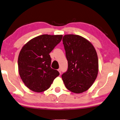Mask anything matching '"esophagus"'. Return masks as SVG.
<instances>
[{
    "mask_svg": "<svg viewBox=\"0 0 120 120\" xmlns=\"http://www.w3.org/2000/svg\"><path fill=\"white\" fill-rule=\"evenodd\" d=\"M58 71L59 72L60 74H61V70L60 68H59V69H58Z\"/></svg>",
    "mask_w": 120,
    "mask_h": 120,
    "instance_id": "1",
    "label": "esophagus"
}]
</instances>
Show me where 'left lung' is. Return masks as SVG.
<instances>
[{"label":"left lung","instance_id":"1","mask_svg":"<svg viewBox=\"0 0 120 120\" xmlns=\"http://www.w3.org/2000/svg\"><path fill=\"white\" fill-rule=\"evenodd\" d=\"M68 68L62 75L66 88L74 93L88 90L97 78L98 60L93 45L82 37L65 35L62 38Z\"/></svg>","mask_w":120,"mask_h":120}]
</instances>
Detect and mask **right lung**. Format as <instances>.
Listing matches in <instances>:
<instances>
[{
  "mask_svg": "<svg viewBox=\"0 0 120 120\" xmlns=\"http://www.w3.org/2000/svg\"><path fill=\"white\" fill-rule=\"evenodd\" d=\"M62 38V35H40L22 48L18 59V71L22 80L30 90L37 92L47 90L60 75L50 67L49 53Z\"/></svg>",
  "mask_w": 120,
  "mask_h": 120,
  "instance_id": "add662e5",
  "label": "right lung"
}]
</instances>
